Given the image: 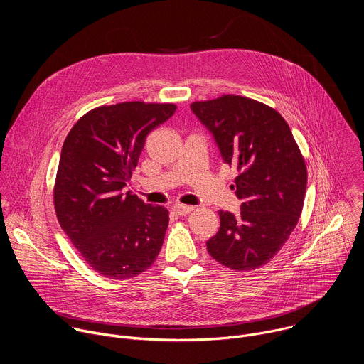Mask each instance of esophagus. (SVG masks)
<instances>
[{"label": "esophagus", "instance_id": "34e87169", "mask_svg": "<svg viewBox=\"0 0 364 364\" xmlns=\"http://www.w3.org/2000/svg\"><path fill=\"white\" fill-rule=\"evenodd\" d=\"M194 207L193 205H187V204H174L173 205V212L180 215V216H184V215H188L190 212H193Z\"/></svg>", "mask_w": 364, "mask_h": 364}]
</instances>
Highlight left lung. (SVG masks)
Listing matches in <instances>:
<instances>
[{
  "mask_svg": "<svg viewBox=\"0 0 364 364\" xmlns=\"http://www.w3.org/2000/svg\"><path fill=\"white\" fill-rule=\"evenodd\" d=\"M213 134L226 164L236 167L237 216L219 212L220 229L205 242L216 261L235 271L264 267L281 250L302 212L306 167L287 121L255 99L223 95L190 105Z\"/></svg>",
  "mask_w": 364,
  "mask_h": 364,
  "instance_id": "1",
  "label": "left lung"
}]
</instances>
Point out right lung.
Wrapping results in <instances>:
<instances>
[{
    "mask_svg": "<svg viewBox=\"0 0 364 364\" xmlns=\"http://www.w3.org/2000/svg\"><path fill=\"white\" fill-rule=\"evenodd\" d=\"M174 103L122 102L83 115L68 134L56 176L58 220L86 264L111 279H129L157 259L168 210L122 188L146 135L173 117Z\"/></svg>",
    "mask_w": 364,
    "mask_h": 364,
    "instance_id": "1",
    "label": "right lung"
}]
</instances>
